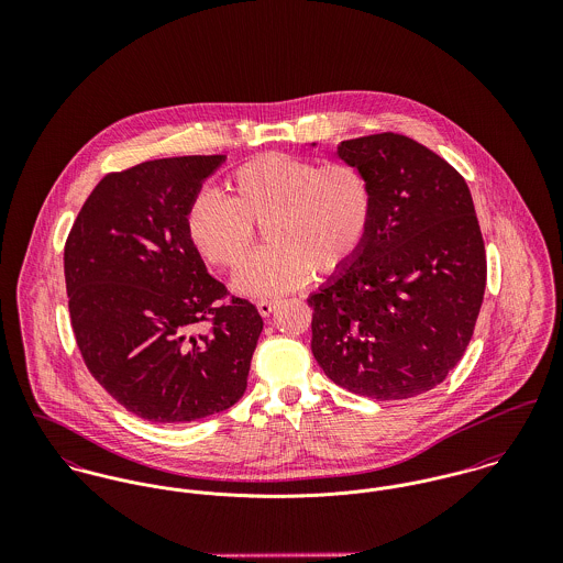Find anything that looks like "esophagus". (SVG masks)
<instances>
[{
  "instance_id": "1",
  "label": "esophagus",
  "mask_w": 563,
  "mask_h": 563,
  "mask_svg": "<svg viewBox=\"0 0 563 563\" xmlns=\"http://www.w3.org/2000/svg\"><path fill=\"white\" fill-rule=\"evenodd\" d=\"M255 308H257V312H260L262 317H268V314L275 310V301H271V299H260V301L255 303Z\"/></svg>"
}]
</instances>
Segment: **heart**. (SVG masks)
Here are the masks:
<instances>
[{"label":"heart","instance_id":"heart-1","mask_svg":"<svg viewBox=\"0 0 563 563\" xmlns=\"http://www.w3.org/2000/svg\"><path fill=\"white\" fill-rule=\"evenodd\" d=\"M230 197L197 190L184 212L195 251L217 268L236 271L255 227L272 244L236 277L251 297H277L303 286L312 271L331 277L349 268L373 230L375 186L355 164H322L268 152L236 166Z\"/></svg>","mask_w":563,"mask_h":563}]
</instances>
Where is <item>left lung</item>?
<instances>
[{"mask_svg":"<svg viewBox=\"0 0 563 563\" xmlns=\"http://www.w3.org/2000/svg\"><path fill=\"white\" fill-rule=\"evenodd\" d=\"M338 156L375 186L357 260L308 299L312 353L349 393L399 401L433 390L462 360L487 264L466 179L402 134L342 141Z\"/></svg>","mask_w":563,"mask_h":563,"instance_id":"8db88e82","label":"left lung"}]
</instances>
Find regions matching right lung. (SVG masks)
Here are the masks:
<instances>
[{
	"mask_svg": "<svg viewBox=\"0 0 563 563\" xmlns=\"http://www.w3.org/2000/svg\"><path fill=\"white\" fill-rule=\"evenodd\" d=\"M225 156H181L108 173L65 242L69 317L81 360L128 411L181 424L246 388L262 317L208 275L184 212Z\"/></svg>",
	"mask_w": 563,
	"mask_h": 563,
	"instance_id": "1",
	"label": "right lung"
}]
</instances>
